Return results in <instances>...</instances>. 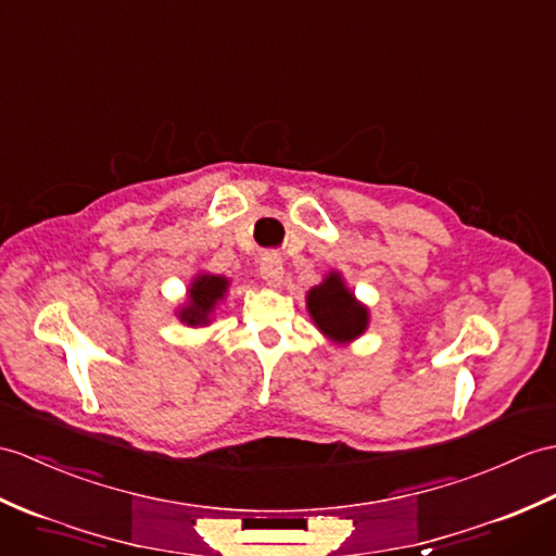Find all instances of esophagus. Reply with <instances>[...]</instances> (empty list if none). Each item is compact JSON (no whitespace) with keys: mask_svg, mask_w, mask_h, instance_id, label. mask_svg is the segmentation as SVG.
Returning a JSON list of instances; mask_svg holds the SVG:
<instances>
[{"mask_svg":"<svg viewBox=\"0 0 556 556\" xmlns=\"http://www.w3.org/2000/svg\"><path fill=\"white\" fill-rule=\"evenodd\" d=\"M261 277L267 283H273V287H277V283L281 281V277H283V261H281L279 253H275V251L263 253V257H261Z\"/></svg>","mask_w":556,"mask_h":556,"instance_id":"34e87169","label":"esophagus"}]
</instances>
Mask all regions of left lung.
Returning <instances> with one entry per match:
<instances>
[{
	"label": "left lung",
	"mask_w": 556,
	"mask_h": 556,
	"mask_svg": "<svg viewBox=\"0 0 556 556\" xmlns=\"http://www.w3.org/2000/svg\"><path fill=\"white\" fill-rule=\"evenodd\" d=\"M307 309L315 325L337 341L357 339L367 329V309L343 287L339 275H329L307 293Z\"/></svg>",
	"instance_id": "8db88e82"
}]
</instances>
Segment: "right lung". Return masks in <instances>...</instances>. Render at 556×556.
Returning <instances> with one entry per match:
<instances>
[{"mask_svg": "<svg viewBox=\"0 0 556 556\" xmlns=\"http://www.w3.org/2000/svg\"><path fill=\"white\" fill-rule=\"evenodd\" d=\"M227 279L225 277H211V275H203L197 281H193V287L189 289V307L182 309V321L187 325H205L208 321L211 313L215 303L223 299V293L227 291Z\"/></svg>", "mask_w": 556, "mask_h": 556, "instance_id": "add662e5", "label": "right lung"}]
</instances>
